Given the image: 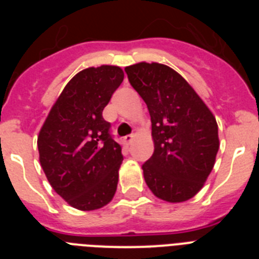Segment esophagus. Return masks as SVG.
Returning <instances> with one entry per match:
<instances>
[{
	"instance_id": "obj_1",
	"label": "esophagus",
	"mask_w": 259,
	"mask_h": 259,
	"mask_svg": "<svg viewBox=\"0 0 259 259\" xmlns=\"http://www.w3.org/2000/svg\"><path fill=\"white\" fill-rule=\"evenodd\" d=\"M134 139H135V135H127V136H125L123 140H124V143L127 144V145H130V144L132 143V140H134Z\"/></svg>"
}]
</instances>
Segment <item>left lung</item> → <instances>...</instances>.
<instances>
[{"label": "left lung", "mask_w": 259, "mask_h": 259, "mask_svg": "<svg viewBox=\"0 0 259 259\" xmlns=\"http://www.w3.org/2000/svg\"><path fill=\"white\" fill-rule=\"evenodd\" d=\"M124 71L152 120L154 153L143 164L146 185L167 202L188 201L201 191L214 167L219 149L215 116L168 66L140 62Z\"/></svg>", "instance_id": "8db88e82"}]
</instances>
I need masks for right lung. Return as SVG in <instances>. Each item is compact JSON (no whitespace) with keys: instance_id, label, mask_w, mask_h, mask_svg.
<instances>
[{"instance_id":"1","label":"right lung","mask_w":259,"mask_h":259,"mask_svg":"<svg viewBox=\"0 0 259 259\" xmlns=\"http://www.w3.org/2000/svg\"><path fill=\"white\" fill-rule=\"evenodd\" d=\"M123 79L124 72L118 66L77 72L38 134L40 163L48 182L77 210L101 209L116 192L122 146L113 140L102 111Z\"/></svg>"}]
</instances>
